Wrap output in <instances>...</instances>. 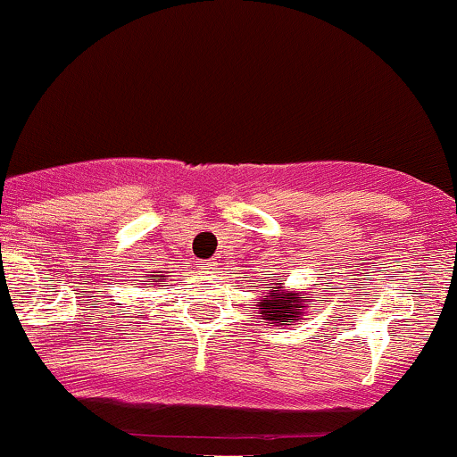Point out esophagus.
Masks as SVG:
<instances>
[{
    "instance_id": "34e87169",
    "label": "esophagus",
    "mask_w": 457,
    "mask_h": 457,
    "mask_svg": "<svg viewBox=\"0 0 457 457\" xmlns=\"http://www.w3.org/2000/svg\"><path fill=\"white\" fill-rule=\"evenodd\" d=\"M214 266H217V264H214V262H204L202 270L204 272H212V270H217V269H214Z\"/></svg>"
}]
</instances>
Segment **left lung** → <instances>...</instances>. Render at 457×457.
Instances as JSON below:
<instances>
[{"mask_svg":"<svg viewBox=\"0 0 457 457\" xmlns=\"http://www.w3.org/2000/svg\"><path fill=\"white\" fill-rule=\"evenodd\" d=\"M309 305H313V298L307 292H286L281 283H275L270 290L264 292V298H260L255 309H260L262 320H266L272 327H279L290 320H296V322L303 320V313Z\"/></svg>","mask_w":457,"mask_h":457,"instance_id":"left-lung-1","label":"left lung"}]
</instances>
